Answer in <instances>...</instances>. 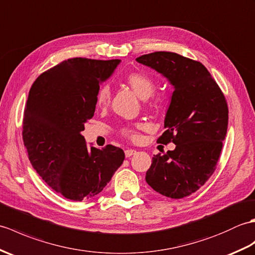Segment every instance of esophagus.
Wrapping results in <instances>:
<instances>
[{
	"mask_svg": "<svg viewBox=\"0 0 255 255\" xmlns=\"http://www.w3.org/2000/svg\"><path fill=\"white\" fill-rule=\"evenodd\" d=\"M135 154H136V150H134V149H127L126 150V157H128V158H129Z\"/></svg>",
	"mask_w": 255,
	"mask_h": 255,
	"instance_id": "esophagus-1",
	"label": "esophagus"
}]
</instances>
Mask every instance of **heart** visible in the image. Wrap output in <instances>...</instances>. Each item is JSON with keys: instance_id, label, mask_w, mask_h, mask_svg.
<instances>
[{"instance_id": "heart-1", "label": "heart", "mask_w": 255, "mask_h": 255, "mask_svg": "<svg viewBox=\"0 0 255 255\" xmlns=\"http://www.w3.org/2000/svg\"><path fill=\"white\" fill-rule=\"evenodd\" d=\"M126 82L129 87L133 89V92L136 94L138 97L146 99L150 97V96L154 94L156 85L155 82L151 80V77L148 75L144 74V73H138V72H133L129 73L128 75L126 77ZM111 101V90L109 86H104L101 87L98 93L97 97H96V104L101 109L107 108L110 105ZM143 128L142 124H136L134 127H126L122 128V135L126 136L127 138L133 140V142H137L139 139V133L138 129Z\"/></svg>"}]
</instances>
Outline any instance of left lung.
<instances>
[{"mask_svg": "<svg viewBox=\"0 0 255 255\" xmlns=\"http://www.w3.org/2000/svg\"><path fill=\"white\" fill-rule=\"evenodd\" d=\"M170 82L174 90L158 143L175 144L154 155L146 182L170 199L189 196L204 185L217 166L227 134L228 106L217 83L201 62L158 51L136 59Z\"/></svg>", "mask_w": 255, "mask_h": 255, "instance_id": "obj_1", "label": "left lung"}]
</instances>
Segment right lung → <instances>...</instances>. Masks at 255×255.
Instances as JSON below:
<instances>
[{
	"label": "right lung",
	"instance_id": "1",
	"mask_svg": "<svg viewBox=\"0 0 255 255\" xmlns=\"http://www.w3.org/2000/svg\"><path fill=\"white\" fill-rule=\"evenodd\" d=\"M120 60L73 58L33 82L22 118V140L33 169L71 201L92 199L109 183L124 160L113 145L88 147L82 135L94 117L99 84Z\"/></svg>",
	"mask_w": 255,
	"mask_h": 255
}]
</instances>
